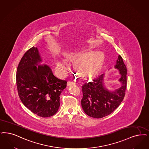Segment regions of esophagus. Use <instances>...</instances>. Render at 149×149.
I'll return each instance as SVG.
<instances>
[{
  "instance_id": "34e87169",
  "label": "esophagus",
  "mask_w": 149,
  "mask_h": 149,
  "mask_svg": "<svg viewBox=\"0 0 149 149\" xmlns=\"http://www.w3.org/2000/svg\"><path fill=\"white\" fill-rule=\"evenodd\" d=\"M74 84H75V82H74L73 81H72V80H70V81H68V83H67V85H68V86L71 85H74Z\"/></svg>"
}]
</instances>
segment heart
I'll return each mask as SVG.
<instances>
[{"label":"heart","mask_w":149,"mask_h":149,"mask_svg":"<svg viewBox=\"0 0 149 149\" xmlns=\"http://www.w3.org/2000/svg\"><path fill=\"white\" fill-rule=\"evenodd\" d=\"M89 54L88 52L83 51L76 53H66L64 55L68 59L77 60L75 67L77 72L82 75L88 77L97 73L104 60V55L101 52ZM56 68L64 72L67 69L65 61L58 60L56 63Z\"/></svg>","instance_id":"heart-1"}]
</instances>
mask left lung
Listing matches in <instances>:
<instances>
[{"mask_svg": "<svg viewBox=\"0 0 149 149\" xmlns=\"http://www.w3.org/2000/svg\"><path fill=\"white\" fill-rule=\"evenodd\" d=\"M116 69L120 71L119 81L121 86L115 91H109L103 86L104 74L98 76L82 86L83 98L81 100L84 111L94 118H102L112 113L123 101L127 85V69L122 57L119 55Z\"/></svg>", "mask_w": 149, "mask_h": 149, "instance_id": "left-lung-1", "label": "left lung"}]
</instances>
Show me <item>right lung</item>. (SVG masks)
I'll return each instance as SVG.
<instances>
[{"label": "right lung", "instance_id": "obj_1", "mask_svg": "<svg viewBox=\"0 0 149 149\" xmlns=\"http://www.w3.org/2000/svg\"><path fill=\"white\" fill-rule=\"evenodd\" d=\"M40 61L38 49H29L19 63L16 83L18 95L24 105L38 116L48 118L58 111L60 96L67 81L55 77L48 65L37 66Z\"/></svg>", "mask_w": 149, "mask_h": 149}]
</instances>
